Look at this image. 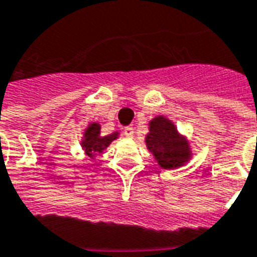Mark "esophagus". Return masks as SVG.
I'll use <instances>...</instances> for the list:
<instances>
[{"label":"esophagus","instance_id":"1","mask_svg":"<svg viewBox=\"0 0 257 257\" xmlns=\"http://www.w3.org/2000/svg\"><path fill=\"white\" fill-rule=\"evenodd\" d=\"M123 135H125L126 138H132V136H134V128H132V126H125V128H123Z\"/></svg>","mask_w":257,"mask_h":257}]
</instances>
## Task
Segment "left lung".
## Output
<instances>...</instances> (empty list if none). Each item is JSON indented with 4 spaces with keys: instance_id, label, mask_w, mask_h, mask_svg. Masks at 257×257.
I'll list each match as a JSON object with an SVG mask.
<instances>
[{
    "instance_id": "8db88e82",
    "label": "left lung",
    "mask_w": 257,
    "mask_h": 257,
    "mask_svg": "<svg viewBox=\"0 0 257 257\" xmlns=\"http://www.w3.org/2000/svg\"><path fill=\"white\" fill-rule=\"evenodd\" d=\"M146 146L164 169L183 167L190 161L191 150L189 140L179 134L175 123L164 115H158L149 123Z\"/></svg>"
}]
</instances>
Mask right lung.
Instances as JSON below:
<instances>
[{"label": "right lung", "mask_w": 257, "mask_h": 257, "mask_svg": "<svg viewBox=\"0 0 257 257\" xmlns=\"http://www.w3.org/2000/svg\"><path fill=\"white\" fill-rule=\"evenodd\" d=\"M117 138L118 132H114L108 136H100V125L97 122H92L85 129L81 145H82V149L86 153V156L93 158L97 153H101L104 149H107L112 140H115Z\"/></svg>", "instance_id": "1"}]
</instances>
